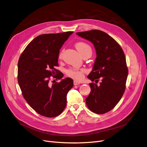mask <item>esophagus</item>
Masks as SVG:
<instances>
[{"label": "esophagus", "mask_w": 147, "mask_h": 147, "mask_svg": "<svg viewBox=\"0 0 147 147\" xmlns=\"http://www.w3.org/2000/svg\"><path fill=\"white\" fill-rule=\"evenodd\" d=\"M74 86H77V85H78L80 83V82H77V81H76V80H74Z\"/></svg>", "instance_id": "34e87169"}]
</instances>
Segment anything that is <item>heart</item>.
<instances>
[{
  "label": "heart",
  "mask_w": 147,
  "mask_h": 147,
  "mask_svg": "<svg viewBox=\"0 0 147 147\" xmlns=\"http://www.w3.org/2000/svg\"><path fill=\"white\" fill-rule=\"evenodd\" d=\"M76 48L80 53L81 55L83 56L86 53H91L92 54V49L90 45L87 43L83 42H79L76 43L75 45ZM63 55V51H61L59 54V58L61 59ZM87 72V70L86 69H74L71 68L67 69L65 71L66 75L71 77L76 80H80L84 77V74Z\"/></svg>",
  "instance_id": "obj_1"
}]
</instances>
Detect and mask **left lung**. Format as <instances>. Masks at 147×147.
Returning <instances> with one entry per match:
<instances>
[{
  "label": "left lung",
  "instance_id": "1",
  "mask_svg": "<svg viewBox=\"0 0 147 147\" xmlns=\"http://www.w3.org/2000/svg\"><path fill=\"white\" fill-rule=\"evenodd\" d=\"M76 34L92 43L96 50L97 57L87 78L96 83L101 80L99 85L89 84L91 92L86 104L93 113H106L115 107L125 91L128 70L124 53L112 37L101 30Z\"/></svg>",
  "mask_w": 147,
  "mask_h": 147
}]
</instances>
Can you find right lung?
<instances>
[{"instance_id": "add662e5", "label": "right lung", "mask_w": 147, "mask_h": 147, "mask_svg": "<svg viewBox=\"0 0 147 147\" xmlns=\"http://www.w3.org/2000/svg\"><path fill=\"white\" fill-rule=\"evenodd\" d=\"M73 32L41 34L27 46L18 61V80L22 95L38 114L51 118L60 115L67 103L73 81L66 78L52 85L50 77L61 79L58 66L60 49ZM56 74L57 76H55Z\"/></svg>"}]
</instances>
